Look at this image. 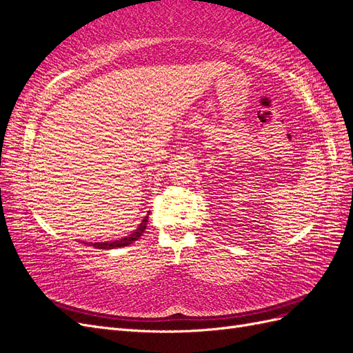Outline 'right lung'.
I'll return each instance as SVG.
<instances>
[{
  "label": "right lung",
  "mask_w": 353,
  "mask_h": 353,
  "mask_svg": "<svg viewBox=\"0 0 353 353\" xmlns=\"http://www.w3.org/2000/svg\"><path fill=\"white\" fill-rule=\"evenodd\" d=\"M147 222H148V216H144L143 222L140 223V227H138L137 230H134V232L131 234V236L128 237H123L121 240H116V241H112V243H94V244H90V245H94L95 249H114V248H123V245H128L134 243L135 240L140 239L143 236L144 230L147 228Z\"/></svg>",
  "instance_id": "add662e5"
}]
</instances>
